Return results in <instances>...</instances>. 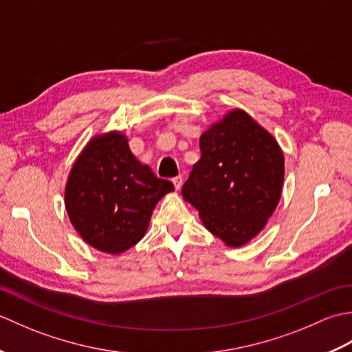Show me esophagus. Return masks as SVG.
<instances>
[{
	"label": "esophagus",
	"instance_id": "obj_1",
	"mask_svg": "<svg viewBox=\"0 0 352 352\" xmlns=\"http://www.w3.org/2000/svg\"><path fill=\"white\" fill-rule=\"evenodd\" d=\"M183 180H184L183 175H177V177L172 178V183H174V186H175V189H177V190L180 189L182 186H183Z\"/></svg>",
	"mask_w": 352,
	"mask_h": 352
}]
</instances>
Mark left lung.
Here are the masks:
<instances>
[{
  "label": "left lung",
  "instance_id": "8db88e82",
  "mask_svg": "<svg viewBox=\"0 0 352 352\" xmlns=\"http://www.w3.org/2000/svg\"><path fill=\"white\" fill-rule=\"evenodd\" d=\"M201 159L183 198L206 228L241 246L265 227L280 201L284 157L276 140L242 110L228 113L199 139Z\"/></svg>",
  "mask_w": 352,
  "mask_h": 352
}]
</instances>
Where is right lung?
<instances>
[{"instance_id": "add662e5", "label": "right lung", "mask_w": 352, "mask_h": 352, "mask_svg": "<svg viewBox=\"0 0 352 352\" xmlns=\"http://www.w3.org/2000/svg\"><path fill=\"white\" fill-rule=\"evenodd\" d=\"M172 190L136 160L122 134L109 133L89 142L74 163L65 206L89 245L119 254L145 236L155 204Z\"/></svg>"}]
</instances>
